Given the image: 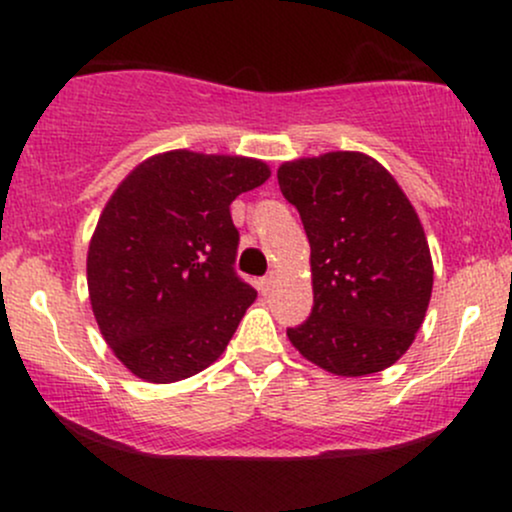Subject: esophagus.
<instances>
[{"instance_id": "esophagus-1", "label": "esophagus", "mask_w": 512, "mask_h": 512, "mask_svg": "<svg viewBox=\"0 0 512 512\" xmlns=\"http://www.w3.org/2000/svg\"><path fill=\"white\" fill-rule=\"evenodd\" d=\"M274 284H276V276L269 274V276H264V279L257 281V289H260L262 296H267V293L274 289Z\"/></svg>"}]
</instances>
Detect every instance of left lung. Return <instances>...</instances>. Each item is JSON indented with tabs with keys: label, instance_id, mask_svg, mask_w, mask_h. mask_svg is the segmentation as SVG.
Segmentation results:
<instances>
[{
	"label": "left lung",
	"instance_id": "1",
	"mask_svg": "<svg viewBox=\"0 0 512 512\" xmlns=\"http://www.w3.org/2000/svg\"><path fill=\"white\" fill-rule=\"evenodd\" d=\"M310 243L313 310L286 330L298 354L344 378L399 361L424 325L433 260L419 214L390 170L361 151L276 170Z\"/></svg>",
	"mask_w": 512,
	"mask_h": 512
}]
</instances>
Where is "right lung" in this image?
<instances>
[{"mask_svg":"<svg viewBox=\"0 0 512 512\" xmlns=\"http://www.w3.org/2000/svg\"><path fill=\"white\" fill-rule=\"evenodd\" d=\"M272 175L260 158L175 149L139 163L86 255L98 330L146 383L190 378L226 351L257 291L233 272L231 202Z\"/></svg>","mask_w":512,"mask_h":512,"instance_id":"right-lung-1","label":"right lung"}]
</instances>
